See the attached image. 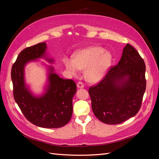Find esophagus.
<instances>
[{
	"label": "esophagus",
	"mask_w": 159,
	"mask_h": 159,
	"mask_svg": "<svg viewBox=\"0 0 159 159\" xmlns=\"http://www.w3.org/2000/svg\"><path fill=\"white\" fill-rule=\"evenodd\" d=\"M77 87L78 88H84V84L81 82V81H79V82H78V84H77Z\"/></svg>",
	"instance_id": "1"
}]
</instances>
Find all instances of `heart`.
<instances>
[{
    "mask_svg": "<svg viewBox=\"0 0 159 159\" xmlns=\"http://www.w3.org/2000/svg\"><path fill=\"white\" fill-rule=\"evenodd\" d=\"M112 56L101 47H91L76 52L73 59L66 57L64 64L71 75L75 76L80 70L85 69V76L95 83L103 78L111 63Z\"/></svg>",
    "mask_w": 159,
    "mask_h": 159,
    "instance_id": "obj_1",
    "label": "heart"
}]
</instances>
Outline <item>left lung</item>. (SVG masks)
<instances>
[{
    "label": "left lung",
    "mask_w": 159,
    "mask_h": 159,
    "mask_svg": "<svg viewBox=\"0 0 159 159\" xmlns=\"http://www.w3.org/2000/svg\"><path fill=\"white\" fill-rule=\"evenodd\" d=\"M145 64L139 52L127 44L118 64L110 67L89 94L95 117L116 125L134 116L141 107L146 89Z\"/></svg>",
    "instance_id": "left-lung-1"
}]
</instances>
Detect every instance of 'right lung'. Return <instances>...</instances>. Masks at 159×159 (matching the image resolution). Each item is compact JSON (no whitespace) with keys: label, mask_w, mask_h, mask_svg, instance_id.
<instances>
[{"label":"right lung","mask_w":159,"mask_h":159,"mask_svg":"<svg viewBox=\"0 0 159 159\" xmlns=\"http://www.w3.org/2000/svg\"><path fill=\"white\" fill-rule=\"evenodd\" d=\"M46 49V43L42 42L26 48L19 54L11 70L13 95L22 113L30 123L43 128H59L66 125L71 119L75 83L72 80L60 78L50 67L46 92L36 98L26 87L24 78L26 64L44 57Z\"/></svg>","instance_id":"add662e5"}]
</instances>
